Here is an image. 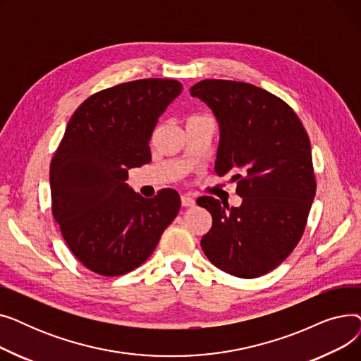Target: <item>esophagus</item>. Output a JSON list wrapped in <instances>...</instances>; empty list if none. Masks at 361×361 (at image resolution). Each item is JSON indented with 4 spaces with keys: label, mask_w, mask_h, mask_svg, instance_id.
I'll list each match as a JSON object with an SVG mask.
<instances>
[{
    "label": "esophagus",
    "mask_w": 361,
    "mask_h": 361,
    "mask_svg": "<svg viewBox=\"0 0 361 361\" xmlns=\"http://www.w3.org/2000/svg\"><path fill=\"white\" fill-rule=\"evenodd\" d=\"M181 204H183L184 207H192V206L196 204V200H195L193 197H190V196L183 195V196H181Z\"/></svg>",
    "instance_id": "esophagus-1"
}]
</instances>
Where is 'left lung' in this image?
<instances>
[{
    "label": "left lung",
    "instance_id": "8db88e82",
    "mask_svg": "<svg viewBox=\"0 0 361 361\" xmlns=\"http://www.w3.org/2000/svg\"><path fill=\"white\" fill-rule=\"evenodd\" d=\"M190 94L219 124L215 173H231L243 197L240 207L197 199L212 215L203 253L230 275L262 276L290 256L305 233L316 193L309 136L288 104L255 85L206 79Z\"/></svg>",
    "mask_w": 361,
    "mask_h": 361
}]
</instances>
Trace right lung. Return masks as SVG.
I'll list each match as a JSON object with an SVG mask.
<instances>
[{"label": "right lung", "instance_id": "add662e5", "mask_svg": "<svg viewBox=\"0 0 361 361\" xmlns=\"http://www.w3.org/2000/svg\"><path fill=\"white\" fill-rule=\"evenodd\" d=\"M173 79H142L93 93L71 116L49 166L52 215L71 253L102 276L124 275L147 260L180 211L164 188L145 199L126 183L150 161L161 114L181 93Z\"/></svg>", "mask_w": 361, "mask_h": 361}]
</instances>
